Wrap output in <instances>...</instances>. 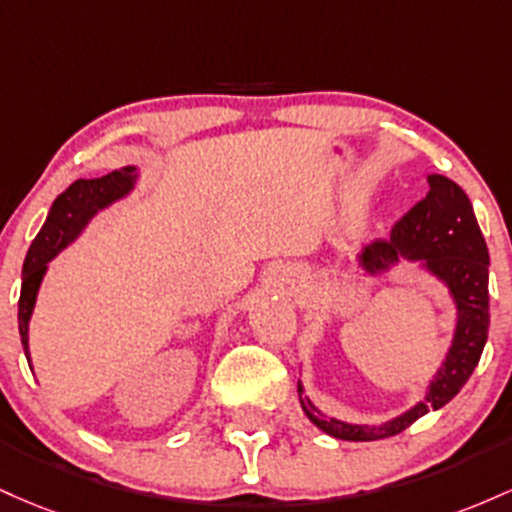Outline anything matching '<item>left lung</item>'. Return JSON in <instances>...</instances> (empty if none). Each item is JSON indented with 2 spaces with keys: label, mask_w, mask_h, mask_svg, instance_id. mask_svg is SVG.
I'll list each match as a JSON object with an SVG mask.
<instances>
[{
  "label": "left lung",
  "mask_w": 512,
  "mask_h": 512,
  "mask_svg": "<svg viewBox=\"0 0 512 512\" xmlns=\"http://www.w3.org/2000/svg\"><path fill=\"white\" fill-rule=\"evenodd\" d=\"M430 191L418 205L396 222L389 239H375L355 256V266L365 278L394 271L401 261L416 263L435 278L450 295L455 307V329L445 358L423 387V399L389 421L348 423L326 416L307 396L297 380V394L304 416L326 435L350 442H370L399 435L413 421L433 409L438 411L472 377L488 338V249L472 200L447 176H430ZM302 372V370H300Z\"/></svg>",
  "instance_id": "8db88e82"
}]
</instances>
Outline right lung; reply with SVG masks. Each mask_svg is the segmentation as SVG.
<instances>
[{
    "label": "right lung",
    "instance_id": "obj_1",
    "mask_svg": "<svg viewBox=\"0 0 512 512\" xmlns=\"http://www.w3.org/2000/svg\"><path fill=\"white\" fill-rule=\"evenodd\" d=\"M137 181H140L137 166H120V169L101 176V179H77L65 193L55 198L53 208L45 217V225L40 227L38 237L33 239L31 249H28L24 271H21L19 333L28 367H33L31 350H28V326H31L40 285H43L50 261L82 237L84 229L91 225V220L99 212L128 198L137 188Z\"/></svg>",
    "mask_w": 512,
    "mask_h": 512
}]
</instances>
